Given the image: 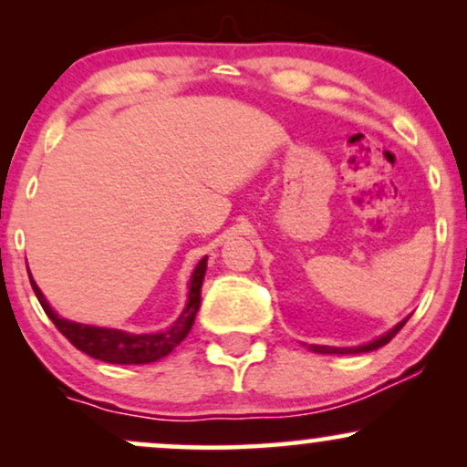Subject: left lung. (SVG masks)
I'll return each mask as SVG.
<instances>
[{
  "instance_id": "obj_1",
  "label": "left lung",
  "mask_w": 467,
  "mask_h": 467,
  "mask_svg": "<svg viewBox=\"0 0 467 467\" xmlns=\"http://www.w3.org/2000/svg\"><path fill=\"white\" fill-rule=\"evenodd\" d=\"M404 318L401 323H398L393 327V329L387 331V334H382L379 337H375V340L367 342V345H358V347H329V345H309V351L314 353H323V356H353V353H368V351H375L379 349V347H384L387 342H390L395 337V334L401 329V327L406 325Z\"/></svg>"
}]
</instances>
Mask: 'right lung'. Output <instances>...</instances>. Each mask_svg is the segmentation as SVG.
Here are the masks:
<instances>
[{
	"label": "right lung",
	"mask_w": 467,
	"mask_h": 467,
	"mask_svg": "<svg viewBox=\"0 0 467 467\" xmlns=\"http://www.w3.org/2000/svg\"><path fill=\"white\" fill-rule=\"evenodd\" d=\"M206 261L208 256H203L200 264L195 265V270H192L189 281V298H186V307L182 309L178 320H175L169 329L153 331V334H130V331L111 329V327L83 325L63 318V316H58L55 309L50 307V303L46 301L44 292L36 285L30 272L28 276L32 289H35L36 298H39L47 318L57 325V329L61 331L78 351L88 353V356L96 358V360H103L109 364H149L155 360H162L164 356H169V353L189 336L191 327L195 323L197 309H200L202 303V283L203 275H206Z\"/></svg>",
	"instance_id": "1"
}]
</instances>
